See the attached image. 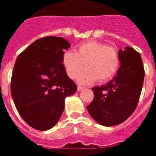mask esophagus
Returning a JSON list of instances; mask_svg holds the SVG:
<instances>
[{"mask_svg":"<svg viewBox=\"0 0 156 156\" xmlns=\"http://www.w3.org/2000/svg\"><path fill=\"white\" fill-rule=\"evenodd\" d=\"M83 89H84V87H82V86L77 87V90H78V91H80V90H82Z\"/></svg>","mask_w":156,"mask_h":156,"instance_id":"34e87169","label":"esophagus"}]
</instances>
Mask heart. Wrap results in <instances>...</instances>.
<instances>
[{"mask_svg": "<svg viewBox=\"0 0 156 156\" xmlns=\"http://www.w3.org/2000/svg\"><path fill=\"white\" fill-rule=\"evenodd\" d=\"M62 64L69 78H74L84 64L86 69L79 74L77 80L87 84L96 80L98 82L109 80L119 67V56L114 47L90 41L78 45L76 52L66 51L62 55Z\"/></svg>", "mask_w": 156, "mask_h": 156, "instance_id": "b5f03b06", "label": "heart"}]
</instances>
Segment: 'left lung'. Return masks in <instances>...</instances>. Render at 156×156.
<instances>
[{"mask_svg":"<svg viewBox=\"0 0 156 156\" xmlns=\"http://www.w3.org/2000/svg\"><path fill=\"white\" fill-rule=\"evenodd\" d=\"M121 65L105 85L94 87V99L87 106L96 122L106 126L124 122L136 109L142 90L144 69L140 55L132 48L119 51Z\"/></svg>","mask_w":156,"mask_h":156,"instance_id":"1","label":"left lung"}]
</instances>
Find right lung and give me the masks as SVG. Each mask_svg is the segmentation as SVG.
<instances>
[{
    "label": "right lung",
    "instance_id": "1",
    "mask_svg": "<svg viewBox=\"0 0 156 156\" xmlns=\"http://www.w3.org/2000/svg\"><path fill=\"white\" fill-rule=\"evenodd\" d=\"M69 43L59 37L37 40L19 55L14 66L11 93L19 115L38 130L57 123L65 108V98L77 86L62 64Z\"/></svg>",
    "mask_w": 156,
    "mask_h": 156
}]
</instances>
